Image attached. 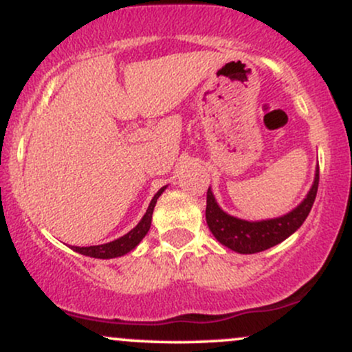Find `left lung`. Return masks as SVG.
<instances>
[{
  "mask_svg": "<svg viewBox=\"0 0 352 352\" xmlns=\"http://www.w3.org/2000/svg\"><path fill=\"white\" fill-rule=\"evenodd\" d=\"M319 185V167L316 168L313 187L309 188L306 199L286 215L272 218V220L261 221H246L241 218L232 217L218 207L212 190L207 192V225L213 236L221 245L228 246L236 253L252 254L272 248V246L281 243L289 235H293L301 227L302 221L309 215L314 199H316Z\"/></svg>",
  "mask_w": 352,
  "mask_h": 352,
  "instance_id": "1",
  "label": "left lung"
}]
</instances>
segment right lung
<instances>
[{"label":"right lung","mask_w":352,"mask_h":352,"mask_svg":"<svg viewBox=\"0 0 352 352\" xmlns=\"http://www.w3.org/2000/svg\"><path fill=\"white\" fill-rule=\"evenodd\" d=\"M167 187H162L159 192L153 195V199L148 205L147 212L142 217V220L137 223L135 228H132L127 235L117 238V240L111 241V243H104V245H94V246H71L74 252H78L80 254H86V256L91 258H100V260H107V258H117L122 256V254L129 253L131 250H134L137 245L142 241V238L147 235V232L151 230V223H152V213H153V207H155L157 199L162 195V192Z\"/></svg>","instance_id":"obj_1"}]
</instances>
